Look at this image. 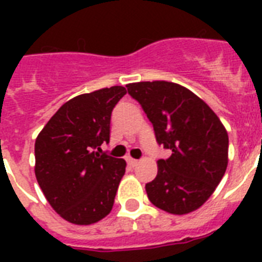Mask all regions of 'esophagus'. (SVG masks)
I'll list each match as a JSON object with an SVG mask.
<instances>
[{
  "instance_id": "1",
  "label": "esophagus",
  "mask_w": 262,
  "mask_h": 262,
  "mask_svg": "<svg viewBox=\"0 0 262 262\" xmlns=\"http://www.w3.org/2000/svg\"><path fill=\"white\" fill-rule=\"evenodd\" d=\"M127 164H129L130 167H136V166L139 164V160L133 159V158H129V159H127Z\"/></svg>"
}]
</instances>
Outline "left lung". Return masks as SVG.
Wrapping results in <instances>:
<instances>
[{"instance_id": "8db88e82", "label": "left lung", "mask_w": 262, "mask_h": 262, "mask_svg": "<svg viewBox=\"0 0 262 262\" xmlns=\"http://www.w3.org/2000/svg\"><path fill=\"white\" fill-rule=\"evenodd\" d=\"M126 88L154 125L156 141L172 152L158 160V175L145 185L148 199L172 215L199 209L227 168L226 127L203 99L177 83L140 81Z\"/></svg>"}]
</instances>
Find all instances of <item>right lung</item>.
<instances>
[{
    "mask_svg": "<svg viewBox=\"0 0 262 262\" xmlns=\"http://www.w3.org/2000/svg\"><path fill=\"white\" fill-rule=\"evenodd\" d=\"M122 85L77 95L59 107L35 141V177L51 208L77 226L94 224L113 209L126 162L98 154L110 140L111 111Z\"/></svg>",
    "mask_w": 262,
    "mask_h": 262,
    "instance_id": "add662e5",
    "label": "right lung"
}]
</instances>
